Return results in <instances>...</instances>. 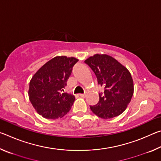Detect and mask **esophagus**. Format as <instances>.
<instances>
[{
    "mask_svg": "<svg viewBox=\"0 0 161 161\" xmlns=\"http://www.w3.org/2000/svg\"><path fill=\"white\" fill-rule=\"evenodd\" d=\"M79 96L81 97H85L86 95L84 94H79Z\"/></svg>",
    "mask_w": 161,
    "mask_h": 161,
    "instance_id": "obj_1",
    "label": "esophagus"
}]
</instances>
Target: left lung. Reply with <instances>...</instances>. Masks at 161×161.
Segmentation results:
<instances>
[{
	"instance_id": "obj_1",
	"label": "left lung",
	"mask_w": 161,
	"mask_h": 161,
	"mask_svg": "<svg viewBox=\"0 0 161 161\" xmlns=\"http://www.w3.org/2000/svg\"><path fill=\"white\" fill-rule=\"evenodd\" d=\"M84 62L96 75L98 84L103 88L92 112L103 119L119 116L126 110L133 94L130 73L121 63L107 54H94Z\"/></svg>"
}]
</instances>
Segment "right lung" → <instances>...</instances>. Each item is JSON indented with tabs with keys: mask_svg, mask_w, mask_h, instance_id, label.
I'll list each match as a JSON object with an SVG mask.
<instances>
[{
	"mask_svg": "<svg viewBox=\"0 0 161 161\" xmlns=\"http://www.w3.org/2000/svg\"><path fill=\"white\" fill-rule=\"evenodd\" d=\"M77 62L75 58L55 57L33 75L30 81L29 99L40 115L45 119H56L69 112L75 98L62 92Z\"/></svg>",
	"mask_w": 161,
	"mask_h": 161,
	"instance_id": "obj_1",
	"label": "right lung"
}]
</instances>
